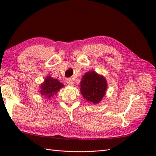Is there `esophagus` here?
Masks as SVG:
<instances>
[{
	"instance_id": "obj_1",
	"label": "esophagus",
	"mask_w": 156,
	"mask_h": 156,
	"mask_svg": "<svg viewBox=\"0 0 156 156\" xmlns=\"http://www.w3.org/2000/svg\"><path fill=\"white\" fill-rule=\"evenodd\" d=\"M66 82H67V84L69 86H72L74 84V81H73V80L71 78H68L67 80H66Z\"/></svg>"
}]
</instances>
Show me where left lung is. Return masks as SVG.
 Here are the masks:
<instances>
[{"label":"left lung","mask_w":156,"mask_h":156,"mask_svg":"<svg viewBox=\"0 0 156 156\" xmlns=\"http://www.w3.org/2000/svg\"><path fill=\"white\" fill-rule=\"evenodd\" d=\"M80 87L84 98L88 101L97 104L105 96L107 84L103 76L91 71L86 73L82 77Z\"/></svg>","instance_id":"1"}]
</instances>
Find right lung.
I'll use <instances>...</instances> for the list:
<instances>
[{"instance_id": "right-lung-1", "label": "right lung", "mask_w": 156, "mask_h": 156, "mask_svg": "<svg viewBox=\"0 0 156 156\" xmlns=\"http://www.w3.org/2000/svg\"><path fill=\"white\" fill-rule=\"evenodd\" d=\"M64 87V85L59 82L57 79H54L50 76H47L44 84L41 86V94L45 97L50 98L58 92L61 88Z\"/></svg>"}]
</instances>
